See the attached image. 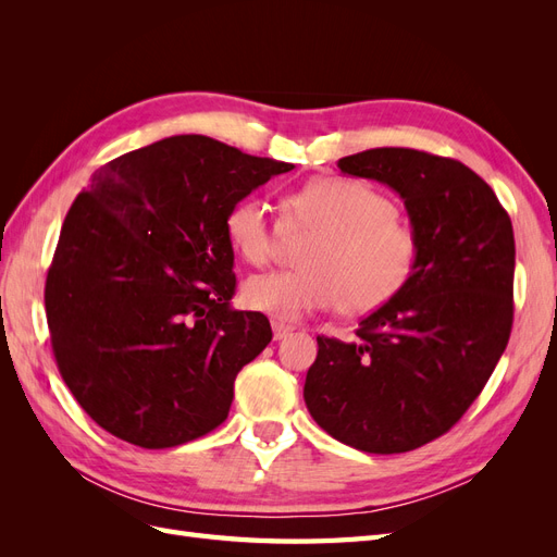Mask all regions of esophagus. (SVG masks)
Segmentation results:
<instances>
[{
  "mask_svg": "<svg viewBox=\"0 0 557 557\" xmlns=\"http://www.w3.org/2000/svg\"><path fill=\"white\" fill-rule=\"evenodd\" d=\"M272 330H274V342L285 339V336H288V334L293 332V327H290V325L278 323V320H274V323H272Z\"/></svg>",
  "mask_w": 557,
  "mask_h": 557,
  "instance_id": "34e87169",
  "label": "esophagus"
}]
</instances>
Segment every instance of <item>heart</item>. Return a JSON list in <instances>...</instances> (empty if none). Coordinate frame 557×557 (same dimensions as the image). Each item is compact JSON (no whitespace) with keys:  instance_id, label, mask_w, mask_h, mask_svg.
<instances>
[{"instance_id":"b5f03b06","label":"heart","mask_w":557,"mask_h":557,"mask_svg":"<svg viewBox=\"0 0 557 557\" xmlns=\"http://www.w3.org/2000/svg\"><path fill=\"white\" fill-rule=\"evenodd\" d=\"M397 213L393 197L360 178L301 185L285 195L281 223L262 197L237 199L225 213V237L248 264L272 260L283 232L315 234L301 256L305 269L250 276L244 301L281 320L336 305L346 315H367L391 305L411 283L420 258L416 230Z\"/></svg>"}]
</instances>
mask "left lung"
<instances>
[{"label":"left lung","instance_id":"left-lung-1","mask_svg":"<svg viewBox=\"0 0 557 557\" xmlns=\"http://www.w3.org/2000/svg\"><path fill=\"white\" fill-rule=\"evenodd\" d=\"M393 188L420 239L411 283L350 344L318 336L305 401L336 442L407 453L446 434L491 379L513 323L511 218L479 174L413 148L339 160Z\"/></svg>","mask_w":557,"mask_h":557}]
</instances>
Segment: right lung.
<instances>
[{
	"label": "right lung",
	"instance_id": "1",
	"mask_svg": "<svg viewBox=\"0 0 557 557\" xmlns=\"http://www.w3.org/2000/svg\"><path fill=\"white\" fill-rule=\"evenodd\" d=\"M290 170L178 134L92 174L64 218L44 297L60 374L99 428L172 448L227 418L234 379L272 327L230 305L225 213Z\"/></svg>",
	"mask_w": 557,
	"mask_h": 557
}]
</instances>
